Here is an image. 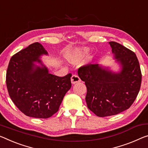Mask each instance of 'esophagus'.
<instances>
[{
	"label": "esophagus",
	"mask_w": 148,
	"mask_h": 148,
	"mask_svg": "<svg viewBox=\"0 0 148 148\" xmlns=\"http://www.w3.org/2000/svg\"><path fill=\"white\" fill-rule=\"evenodd\" d=\"M80 82H81L80 78H79L77 75L76 74L72 75V76L71 77V83L72 84H76V83Z\"/></svg>",
	"instance_id": "34e87169"
}]
</instances>
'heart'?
Wrapping results in <instances>:
<instances>
[{"label":"heart","instance_id":"heart-1","mask_svg":"<svg viewBox=\"0 0 148 148\" xmlns=\"http://www.w3.org/2000/svg\"><path fill=\"white\" fill-rule=\"evenodd\" d=\"M88 49L82 48L76 49L68 57V60L72 64H78L80 62L82 58L88 54Z\"/></svg>","mask_w":148,"mask_h":148}]
</instances>
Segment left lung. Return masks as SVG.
Listing matches in <instances>:
<instances>
[{
  "label": "left lung",
  "instance_id": "1",
  "mask_svg": "<svg viewBox=\"0 0 148 148\" xmlns=\"http://www.w3.org/2000/svg\"><path fill=\"white\" fill-rule=\"evenodd\" d=\"M121 66L114 72L98 64L79 68L78 76L85 82L88 109L100 117L117 114L128 109L139 93L142 73L136 54L116 42H109Z\"/></svg>",
  "mask_w": 148,
  "mask_h": 148
}]
</instances>
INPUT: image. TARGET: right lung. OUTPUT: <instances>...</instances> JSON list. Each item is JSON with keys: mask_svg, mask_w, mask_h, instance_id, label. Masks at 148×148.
<instances>
[{"mask_svg": "<svg viewBox=\"0 0 148 148\" xmlns=\"http://www.w3.org/2000/svg\"><path fill=\"white\" fill-rule=\"evenodd\" d=\"M43 55L48 53L41 44L29 45L12 57L6 77L14 103L26 116L38 119H47L56 113L72 86L71 74L59 77L49 73L40 58Z\"/></svg>", "mask_w": 148, "mask_h": 148, "instance_id": "obj_1", "label": "right lung"}]
</instances>
